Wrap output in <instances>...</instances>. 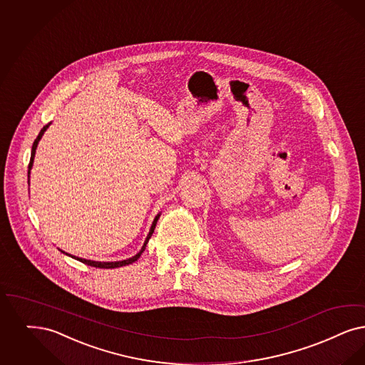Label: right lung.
I'll return each mask as SVG.
<instances>
[{
  "mask_svg": "<svg viewBox=\"0 0 365 365\" xmlns=\"http://www.w3.org/2000/svg\"><path fill=\"white\" fill-rule=\"evenodd\" d=\"M50 125V123H48ZM48 125H46L43 126V129L41 130V133L38 134V137H36V140L34 141V145H32V152H31V159H29V170L32 168V163H34V158H35V152H36V146H38V143L41 141V138H42V135L44 134V131L46 129L48 128ZM158 220H159V215L156 216V219L153 220V222H152V227H150V231H149V234L146 236L145 242H144V246L141 248V251L138 252V254H135L133 258H129V259H125V261H119V262H95V261H89V259H83V258H76V257H72L74 259H77V261H80V262L86 263L88 266H93V267H101V269H115V267H120V266H126V264H130V263L135 262L140 257H141V254L144 252V250L146 247V243H148V240L150 239V236L153 234V231H155V228H156V222H158ZM63 252V251H62ZM66 255H69V254H66ZM71 257V255H69Z\"/></svg>",
  "mask_w": 365,
  "mask_h": 365,
  "instance_id": "right-lung-1",
  "label": "right lung"
}]
</instances>
